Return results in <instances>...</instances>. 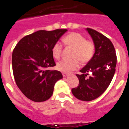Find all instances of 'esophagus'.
<instances>
[{
	"mask_svg": "<svg viewBox=\"0 0 129 129\" xmlns=\"http://www.w3.org/2000/svg\"><path fill=\"white\" fill-rule=\"evenodd\" d=\"M68 74H69L68 73L63 72V73H62V76H63V77H67V76H68Z\"/></svg>",
	"mask_w": 129,
	"mask_h": 129,
	"instance_id": "34e87169",
	"label": "esophagus"
}]
</instances>
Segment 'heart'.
I'll list each match as a JSON object with an SVG mask.
<instances>
[{
    "mask_svg": "<svg viewBox=\"0 0 129 129\" xmlns=\"http://www.w3.org/2000/svg\"><path fill=\"white\" fill-rule=\"evenodd\" d=\"M63 43L66 46L74 48L73 57L75 59L68 61L62 60L57 64V68L59 71L68 72L74 70L80 66V61L83 64L89 62L93 57L95 52L94 43L85 39V36L79 33H71L64 37ZM62 50L61 43L57 42L52 49L53 57L56 59H60Z\"/></svg>",
    "mask_w": 129,
    "mask_h": 129,
    "instance_id": "heart-1",
    "label": "heart"
}]
</instances>
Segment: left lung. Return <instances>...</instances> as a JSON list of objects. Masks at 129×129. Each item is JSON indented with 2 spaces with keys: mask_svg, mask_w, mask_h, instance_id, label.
Listing matches in <instances>:
<instances>
[{
  "mask_svg": "<svg viewBox=\"0 0 129 129\" xmlns=\"http://www.w3.org/2000/svg\"><path fill=\"white\" fill-rule=\"evenodd\" d=\"M95 45L90 61L76 74L79 85L72 92L78 100L89 101L98 98L110 85L116 71L117 57L113 44L109 38L96 30L87 28ZM90 72L91 75L88 78Z\"/></svg>",
  "mask_w": 129,
  "mask_h": 129,
  "instance_id": "1",
  "label": "left lung"
}]
</instances>
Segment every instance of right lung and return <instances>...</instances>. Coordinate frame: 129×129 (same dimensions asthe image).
I'll return each mask as SVG.
<instances>
[{
    "label": "right lung",
    "instance_id": "add662e5",
    "mask_svg": "<svg viewBox=\"0 0 129 129\" xmlns=\"http://www.w3.org/2000/svg\"><path fill=\"white\" fill-rule=\"evenodd\" d=\"M67 31L39 30L21 39L12 53V68L15 83L28 99L35 102L48 100L57 81L62 78L52 55L53 44Z\"/></svg>",
    "mask_w": 129,
    "mask_h": 129
}]
</instances>
